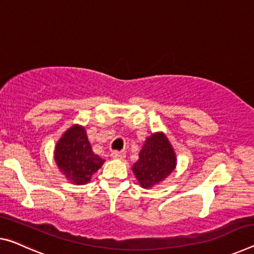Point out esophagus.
<instances>
[{
	"label": "esophagus",
	"instance_id": "1",
	"mask_svg": "<svg viewBox=\"0 0 254 254\" xmlns=\"http://www.w3.org/2000/svg\"><path fill=\"white\" fill-rule=\"evenodd\" d=\"M111 156H112V158H114V159H123L124 157H126V154L122 151H113Z\"/></svg>",
	"mask_w": 254,
	"mask_h": 254
}]
</instances>
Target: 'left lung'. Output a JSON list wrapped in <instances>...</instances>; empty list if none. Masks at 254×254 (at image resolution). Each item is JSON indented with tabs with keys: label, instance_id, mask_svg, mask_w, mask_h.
Wrapping results in <instances>:
<instances>
[{
	"label": "left lung",
	"instance_id": "1",
	"mask_svg": "<svg viewBox=\"0 0 254 254\" xmlns=\"http://www.w3.org/2000/svg\"><path fill=\"white\" fill-rule=\"evenodd\" d=\"M176 167V155L167 136L162 132L151 134L144 141L139 159L132 166L143 189L152 188L167 178Z\"/></svg>",
	"mask_w": 254,
	"mask_h": 254
}]
</instances>
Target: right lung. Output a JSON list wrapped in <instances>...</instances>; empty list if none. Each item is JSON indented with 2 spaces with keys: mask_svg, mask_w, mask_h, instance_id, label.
I'll return each instance as SVG.
<instances>
[{
  "mask_svg": "<svg viewBox=\"0 0 254 254\" xmlns=\"http://www.w3.org/2000/svg\"><path fill=\"white\" fill-rule=\"evenodd\" d=\"M54 159L65 178L74 184H86L105 160L94 154L86 130L81 126L71 127L56 143Z\"/></svg>",
  "mask_w": 254,
  "mask_h": 254,
  "instance_id": "1",
  "label": "right lung"
}]
</instances>
